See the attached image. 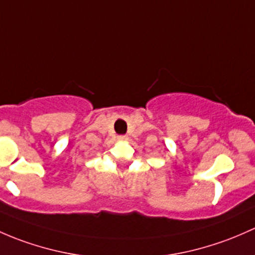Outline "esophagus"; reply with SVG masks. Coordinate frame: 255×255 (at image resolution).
Returning <instances> with one entry per match:
<instances>
[{
  "mask_svg": "<svg viewBox=\"0 0 255 255\" xmlns=\"http://www.w3.org/2000/svg\"><path fill=\"white\" fill-rule=\"evenodd\" d=\"M117 139H119V140H120V141H127L128 136H127V135H120V136H119V138H117Z\"/></svg>",
  "mask_w": 255,
  "mask_h": 255,
  "instance_id": "esophagus-1",
  "label": "esophagus"
}]
</instances>
